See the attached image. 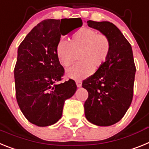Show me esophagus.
<instances>
[{"label":"esophagus","mask_w":149,"mask_h":149,"mask_svg":"<svg viewBox=\"0 0 149 149\" xmlns=\"http://www.w3.org/2000/svg\"><path fill=\"white\" fill-rule=\"evenodd\" d=\"M76 84L78 88H80L81 86H82V82H81V81H79V80H77V81H76Z\"/></svg>","instance_id":"34e87169"}]
</instances>
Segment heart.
<instances>
[{
	"mask_svg": "<svg viewBox=\"0 0 149 149\" xmlns=\"http://www.w3.org/2000/svg\"><path fill=\"white\" fill-rule=\"evenodd\" d=\"M112 49L109 37L91 28H82L75 33L69 41L62 40L56 47V55L64 67H69L79 54L81 63L69 68L66 72L67 77L82 80L98 70L108 60Z\"/></svg>",
	"mask_w": 149,
	"mask_h": 149,
	"instance_id": "b5f03b06",
	"label": "heart"
}]
</instances>
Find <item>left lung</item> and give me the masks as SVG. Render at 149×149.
<instances>
[{
	"instance_id": "8db88e82",
	"label": "left lung",
	"mask_w": 149,
	"mask_h": 149,
	"mask_svg": "<svg viewBox=\"0 0 149 149\" xmlns=\"http://www.w3.org/2000/svg\"><path fill=\"white\" fill-rule=\"evenodd\" d=\"M87 24L109 37L112 49L105 64L82 82V87L88 92L85 115L94 125L110 126L124 117L133 100L136 73L133 51L130 42L112 23L89 20Z\"/></svg>"
}]
</instances>
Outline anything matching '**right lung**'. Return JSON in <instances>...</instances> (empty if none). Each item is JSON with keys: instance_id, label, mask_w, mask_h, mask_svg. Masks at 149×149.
<instances>
[{"instance_id": "obj_1", "label": "right lung", "mask_w": 149, "mask_h": 149, "mask_svg": "<svg viewBox=\"0 0 149 149\" xmlns=\"http://www.w3.org/2000/svg\"><path fill=\"white\" fill-rule=\"evenodd\" d=\"M82 25V19H46L31 31L18 49L14 68L15 95L27 119L39 127L61 118L64 102L76 92L74 80L60 82L64 69L56 55L61 36Z\"/></svg>"}]
</instances>
